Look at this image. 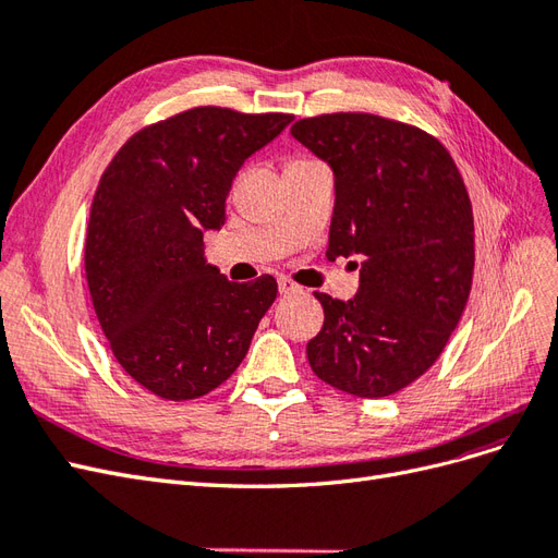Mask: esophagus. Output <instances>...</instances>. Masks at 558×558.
<instances>
[{"label":"esophagus","instance_id":"1","mask_svg":"<svg viewBox=\"0 0 558 558\" xmlns=\"http://www.w3.org/2000/svg\"><path fill=\"white\" fill-rule=\"evenodd\" d=\"M302 289L300 286L293 281V279H289V277H279V293L281 295H293V293H300Z\"/></svg>","mask_w":558,"mask_h":558}]
</instances>
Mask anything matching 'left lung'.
<instances>
[{
	"mask_svg": "<svg viewBox=\"0 0 558 558\" xmlns=\"http://www.w3.org/2000/svg\"><path fill=\"white\" fill-rule=\"evenodd\" d=\"M291 132L335 172L326 256L361 258L351 300L314 293L324 326L310 365L344 393L393 396L440 359L465 310L475 221L463 177L440 140L393 118L337 111Z\"/></svg>",
	"mask_w": 558,
	"mask_h": 558,
	"instance_id": "obj_1",
	"label": "left lung"
}]
</instances>
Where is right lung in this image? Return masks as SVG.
Masks as SVG:
<instances>
[{
    "instance_id": "1",
    "label": "right lung",
    "mask_w": 558,
    "mask_h": 558,
    "mask_svg": "<svg viewBox=\"0 0 558 558\" xmlns=\"http://www.w3.org/2000/svg\"><path fill=\"white\" fill-rule=\"evenodd\" d=\"M291 113L193 107L137 130L111 158L83 248L88 291L116 361L165 400H195L244 361L277 298L272 275L234 283L205 260L242 162Z\"/></svg>"
}]
</instances>
